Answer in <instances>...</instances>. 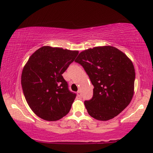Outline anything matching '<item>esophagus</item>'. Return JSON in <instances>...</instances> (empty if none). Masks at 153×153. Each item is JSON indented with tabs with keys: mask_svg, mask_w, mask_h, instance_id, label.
<instances>
[{
	"mask_svg": "<svg viewBox=\"0 0 153 153\" xmlns=\"http://www.w3.org/2000/svg\"><path fill=\"white\" fill-rule=\"evenodd\" d=\"M77 96H78L79 97H81V91H77Z\"/></svg>",
	"mask_w": 153,
	"mask_h": 153,
	"instance_id": "1",
	"label": "esophagus"
}]
</instances>
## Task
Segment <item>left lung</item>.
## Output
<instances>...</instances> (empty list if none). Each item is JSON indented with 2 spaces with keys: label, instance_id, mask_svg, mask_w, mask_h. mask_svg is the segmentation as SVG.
<instances>
[{
  "label": "left lung",
  "instance_id": "1",
  "mask_svg": "<svg viewBox=\"0 0 153 153\" xmlns=\"http://www.w3.org/2000/svg\"><path fill=\"white\" fill-rule=\"evenodd\" d=\"M75 62L82 66L94 86L92 99L84 101L95 120L113 119L126 108L134 94L135 72L125 53L112 46L82 51Z\"/></svg>",
  "mask_w": 153,
  "mask_h": 153
}]
</instances>
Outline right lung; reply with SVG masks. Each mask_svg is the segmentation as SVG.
I'll return each instance as SVG.
<instances>
[{
    "label": "right lung",
    "mask_w": 153,
    "mask_h": 153,
    "mask_svg": "<svg viewBox=\"0 0 153 153\" xmlns=\"http://www.w3.org/2000/svg\"><path fill=\"white\" fill-rule=\"evenodd\" d=\"M78 53L44 46L34 52L25 65L21 76L25 97L41 119L57 121L69 112L76 95L69 90L62 75Z\"/></svg>",
    "instance_id": "right-lung-1"
}]
</instances>
